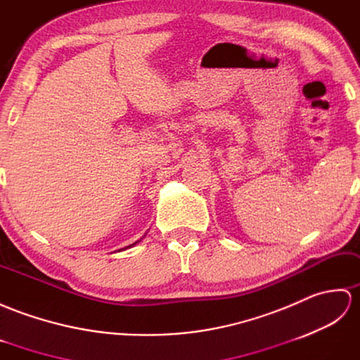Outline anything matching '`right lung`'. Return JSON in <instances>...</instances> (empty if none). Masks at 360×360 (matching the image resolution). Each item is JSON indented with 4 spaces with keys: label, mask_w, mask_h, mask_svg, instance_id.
I'll use <instances>...</instances> for the list:
<instances>
[{
    "label": "right lung",
    "mask_w": 360,
    "mask_h": 360,
    "mask_svg": "<svg viewBox=\"0 0 360 360\" xmlns=\"http://www.w3.org/2000/svg\"><path fill=\"white\" fill-rule=\"evenodd\" d=\"M135 243H137V242H135ZM135 243H132V245H135ZM132 245H129V246H126V248H131V246H132Z\"/></svg>",
    "instance_id": "add662e5"
}]
</instances>
